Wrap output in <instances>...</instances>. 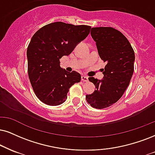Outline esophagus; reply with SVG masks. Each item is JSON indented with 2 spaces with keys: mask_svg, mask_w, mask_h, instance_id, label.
<instances>
[{
  "mask_svg": "<svg viewBox=\"0 0 155 155\" xmlns=\"http://www.w3.org/2000/svg\"><path fill=\"white\" fill-rule=\"evenodd\" d=\"M81 80H82V81H83V82H87L88 81V78L85 75H83L81 77Z\"/></svg>",
  "mask_w": 155,
  "mask_h": 155,
  "instance_id": "1",
  "label": "esophagus"
}]
</instances>
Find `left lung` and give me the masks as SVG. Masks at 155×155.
Here are the masks:
<instances>
[{
	"instance_id": "obj_1",
	"label": "left lung",
	"mask_w": 155,
	"mask_h": 155,
	"mask_svg": "<svg viewBox=\"0 0 155 155\" xmlns=\"http://www.w3.org/2000/svg\"><path fill=\"white\" fill-rule=\"evenodd\" d=\"M91 34L96 42L99 56L107 64L103 70L102 81L88 78L96 89L86 95V101L93 108L103 109L117 102L129 86L135 55L129 40L116 28L94 27Z\"/></svg>"
}]
</instances>
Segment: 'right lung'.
<instances>
[{
    "label": "right lung",
    "mask_w": 155,
    "mask_h": 155,
    "mask_svg": "<svg viewBox=\"0 0 155 155\" xmlns=\"http://www.w3.org/2000/svg\"><path fill=\"white\" fill-rule=\"evenodd\" d=\"M91 28L58 21L45 25L34 34L27 48L28 74L34 93L44 104H62L70 87L80 83L81 74L63 70L60 60L87 37Z\"/></svg>",
    "instance_id": "obj_1"
}]
</instances>
